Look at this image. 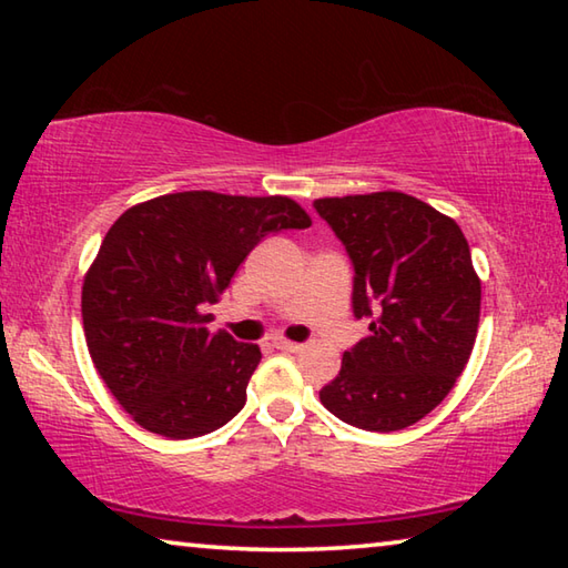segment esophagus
I'll use <instances>...</instances> for the list:
<instances>
[{"instance_id":"esophagus-1","label":"esophagus","mask_w":568,"mask_h":568,"mask_svg":"<svg viewBox=\"0 0 568 568\" xmlns=\"http://www.w3.org/2000/svg\"><path fill=\"white\" fill-rule=\"evenodd\" d=\"M273 345L277 351H287V353H301L305 345L303 343H295V341H285V338H275Z\"/></svg>"}]
</instances>
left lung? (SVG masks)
<instances>
[{
    "instance_id": "1",
    "label": "left lung",
    "mask_w": 568,
    "mask_h": 568,
    "mask_svg": "<svg viewBox=\"0 0 568 568\" xmlns=\"http://www.w3.org/2000/svg\"><path fill=\"white\" fill-rule=\"evenodd\" d=\"M315 210L353 261L355 318H373L321 403L355 428H408L448 396L474 351L480 277L466 237L398 190L321 197Z\"/></svg>"
}]
</instances>
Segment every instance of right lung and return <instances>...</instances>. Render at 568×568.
<instances>
[{"instance_id":"obj_1","label":"right lung","mask_w":568,"mask_h":568,"mask_svg":"<svg viewBox=\"0 0 568 568\" xmlns=\"http://www.w3.org/2000/svg\"><path fill=\"white\" fill-rule=\"evenodd\" d=\"M285 195L172 192L114 220L82 283L90 358L130 418L150 434L197 438L245 406L261 348L210 333L230 281L265 235L311 227Z\"/></svg>"}]
</instances>
